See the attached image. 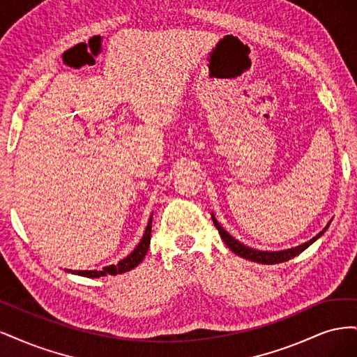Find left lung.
I'll use <instances>...</instances> for the list:
<instances>
[{
	"instance_id": "left-lung-1",
	"label": "left lung",
	"mask_w": 357,
	"mask_h": 357,
	"mask_svg": "<svg viewBox=\"0 0 357 357\" xmlns=\"http://www.w3.org/2000/svg\"><path fill=\"white\" fill-rule=\"evenodd\" d=\"M211 218H213L214 226H215V228H218V231H219V234H220V236H222V240L225 241V244L228 245L235 255H238L240 257L247 259V261L257 262V264H265V265L282 264V262L289 261V259H291V257L298 256L299 253L304 252L305 248L310 247L316 240H319L320 236L326 232V229L329 228V225H331V222H329V223L325 226V229H323L321 232H319V234L314 236V238L307 241V243H304V244H301V245H298V247L287 248V250H280V252H262V250H256V248H252V247H247V245H244L243 243H240L238 240H235L232 235H229V232H226V231L222 228L220 223H219L218 220H215V218H214L213 214H211Z\"/></svg>"
}]
</instances>
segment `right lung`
<instances>
[{
    "instance_id": "right-lung-1",
    "label": "right lung",
    "mask_w": 357,
    "mask_h": 357,
    "mask_svg": "<svg viewBox=\"0 0 357 357\" xmlns=\"http://www.w3.org/2000/svg\"><path fill=\"white\" fill-rule=\"evenodd\" d=\"M150 236H152V215H150V220L147 223V228L144 231L142 241H139L138 245L134 248V252L129 256H126L125 259H122V261H119L116 265L104 266L101 271H96V269H92V271H73V269H67V273L77 274L88 278H98V277L116 275V274H123L126 271H131V269L142 262L144 256L147 255L149 245H150Z\"/></svg>"
}]
</instances>
